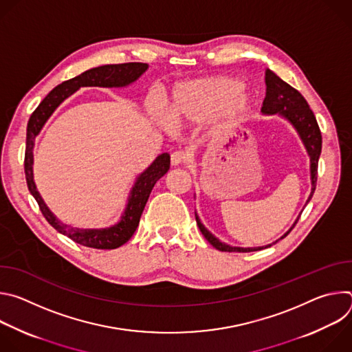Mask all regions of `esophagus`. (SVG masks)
<instances>
[{
    "label": "esophagus",
    "mask_w": 352,
    "mask_h": 352,
    "mask_svg": "<svg viewBox=\"0 0 352 352\" xmlns=\"http://www.w3.org/2000/svg\"><path fill=\"white\" fill-rule=\"evenodd\" d=\"M185 155L182 152H174L171 155V164L173 166H181L182 163H185Z\"/></svg>",
    "instance_id": "obj_1"
}]
</instances>
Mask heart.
<instances>
[{
    "mask_svg": "<svg viewBox=\"0 0 352 352\" xmlns=\"http://www.w3.org/2000/svg\"><path fill=\"white\" fill-rule=\"evenodd\" d=\"M252 104V96L238 78L212 76L179 83L167 107V118L177 125L199 124L212 118L210 132L230 133Z\"/></svg>",
    "mask_w": 352,
    "mask_h": 352,
    "instance_id": "b5f03b06",
    "label": "heart"
}]
</instances>
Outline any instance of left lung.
<instances>
[{
  "instance_id": "1",
  "label": "left lung",
  "mask_w": 352,
  "mask_h": 352,
  "mask_svg": "<svg viewBox=\"0 0 352 352\" xmlns=\"http://www.w3.org/2000/svg\"><path fill=\"white\" fill-rule=\"evenodd\" d=\"M262 113L265 116H280L284 120H287L292 128L296 131L299 139L302 140L307 153L309 156V162H311V193L308 196V200L312 199V195L315 192L316 188V181H318V163H319V157H320V152H322V133L318 125V121L315 118L314 111L309 109V104L307 100L304 98V96L300 94L298 90H295L292 86H289L288 83H285L283 79H280L273 71L266 69V97L263 102V107H262ZM195 217H196V223L197 227L200 230V232L204 234V236L221 252H254V250H261L265 248H269L274 243H277L280 239H283L284 236H287L289 234V231L294 228V226L296 224L298 219L295 220V223L292 224V227L278 239H276L274 242L266 245V246H256V248H241V246H231L228 243L221 242L219 238H216L204 224L200 221L199 216L195 212Z\"/></svg>"
}]
</instances>
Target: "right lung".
Masks as SVG:
<instances>
[{"mask_svg":"<svg viewBox=\"0 0 352 352\" xmlns=\"http://www.w3.org/2000/svg\"><path fill=\"white\" fill-rule=\"evenodd\" d=\"M148 65L142 63L113 64L102 65L85 71L83 74L63 82L50 91L38 107L29 118L26 129V150H25V175L30 193L38 204V208L58 232L67 235L72 241L94 248V249H116L131 239L139 226L140 216L146 206L147 199L156 182L170 170V155L162 153L143 173L136 177V181L128 195L125 209L120 220L106 228H78L63 223L57 216L48 209L40 196L34 179H33V147L34 139L43 129L47 120L60 107L61 103L72 96L80 87H126L136 82L146 71Z\"/></svg>","mask_w":352,"mask_h":352,"instance_id":"add662e5","label":"right lung"}]
</instances>
